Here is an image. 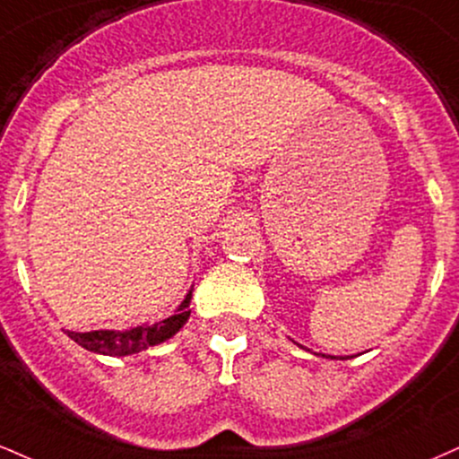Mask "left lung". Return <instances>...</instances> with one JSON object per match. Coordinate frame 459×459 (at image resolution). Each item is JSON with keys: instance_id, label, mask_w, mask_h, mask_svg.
<instances>
[{"instance_id": "1", "label": "left lung", "mask_w": 459, "mask_h": 459, "mask_svg": "<svg viewBox=\"0 0 459 459\" xmlns=\"http://www.w3.org/2000/svg\"><path fill=\"white\" fill-rule=\"evenodd\" d=\"M323 357H325V355H323ZM331 359H335V357H331Z\"/></svg>"}]
</instances>
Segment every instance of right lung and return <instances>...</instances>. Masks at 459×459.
I'll list each match as a JSON object with an SVG mask.
<instances>
[{
  "mask_svg": "<svg viewBox=\"0 0 459 459\" xmlns=\"http://www.w3.org/2000/svg\"><path fill=\"white\" fill-rule=\"evenodd\" d=\"M192 290H187L186 299L179 303V307L170 314V316L156 320V323H145L139 327H132L126 331L115 329H98V331H68V338L74 340L76 344L82 346L85 351L96 352V355H108V357H126L134 355V352L147 351L149 346L162 344L173 338L190 318V301Z\"/></svg>",
  "mask_w": 459,
  "mask_h": 459,
  "instance_id": "add662e5",
  "label": "right lung"
}]
</instances>
